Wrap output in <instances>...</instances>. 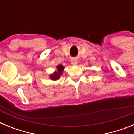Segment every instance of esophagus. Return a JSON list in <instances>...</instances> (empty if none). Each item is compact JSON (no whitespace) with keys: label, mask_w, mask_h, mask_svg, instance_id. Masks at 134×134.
<instances>
[{"label":"esophagus","mask_w":134,"mask_h":134,"mask_svg":"<svg viewBox=\"0 0 134 134\" xmlns=\"http://www.w3.org/2000/svg\"><path fill=\"white\" fill-rule=\"evenodd\" d=\"M71 64L73 65V66H76L78 64V61L77 60L76 58H73L72 60H71Z\"/></svg>","instance_id":"34e87169"}]
</instances>
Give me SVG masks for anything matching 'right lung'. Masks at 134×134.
Wrapping results in <instances>:
<instances>
[{
	"mask_svg": "<svg viewBox=\"0 0 134 134\" xmlns=\"http://www.w3.org/2000/svg\"><path fill=\"white\" fill-rule=\"evenodd\" d=\"M57 69H58V72H54V74L50 76V78L52 80H57L58 79H59L60 76L61 75L62 72V70H64L63 66L59 65V66H57Z\"/></svg>",
	"mask_w": 134,
	"mask_h": 134,
	"instance_id": "add662e5",
	"label": "right lung"
}]
</instances>
